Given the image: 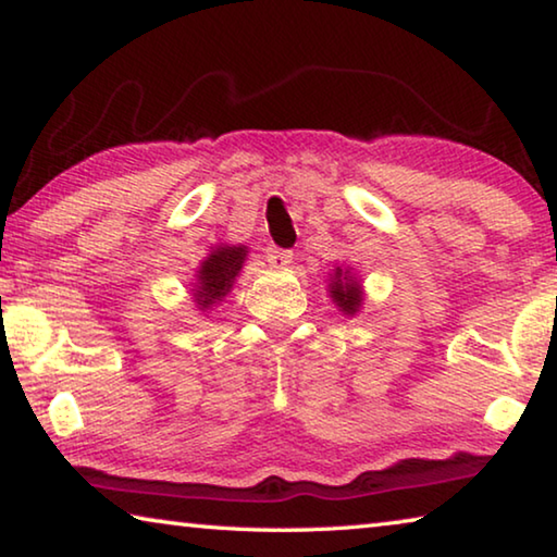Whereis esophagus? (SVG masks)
<instances>
[{
    "label": "esophagus",
    "instance_id": "1",
    "mask_svg": "<svg viewBox=\"0 0 557 557\" xmlns=\"http://www.w3.org/2000/svg\"><path fill=\"white\" fill-rule=\"evenodd\" d=\"M265 258H268V262H270V268L282 270V268H287L289 262H292V250L277 248V245H268Z\"/></svg>",
    "mask_w": 557,
    "mask_h": 557
}]
</instances>
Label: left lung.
I'll return each instance as SVG.
<instances>
[{
	"label": "left lung",
	"mask_w": 557,
	"mask_h": 557,
	"mask_svg": "<svg viewBox=\"0 0 557 557\" xmlns=\"http://www.w3.org/2000/svg\"><path fill=\"white\" fill-rule=\"evenodd\" d=\"M332 297L346 314H356L358 307H361V285H358L354 277H348V272L344 275V272L336 268L332 280Z\"/></svg>",
	"instance_id": "left-lung-1"
}]
</instances>
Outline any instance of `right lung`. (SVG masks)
Segmentation results:
<instances>
[{"instance_id":"1","label":"right lung","mask_w":557,"mask_h":557,"mask_svg":"<svg viewBox=\"0 0 557 557\" xmlns=\"http://www.w3.org/2000/svg\"><path fill=\"white\" fill-rule=\"evenodd\" d=\"M245 256H248L245 245L243 248L240 245L238 248H235V245L233 248L231 245H225V248L213 250V256H209L201 262L199 275H196L199 280H196V289H194V297L201 307H209L215 299L228 295L235 275H238L243 268Z\"/></svg>"}]
</instances>
